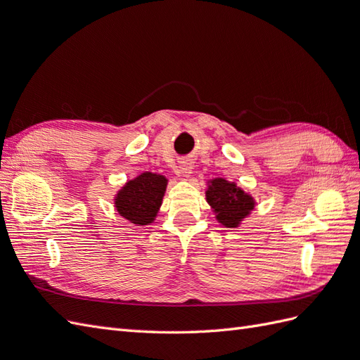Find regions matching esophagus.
I'll list each match as a JSON object with an SVG mask.
<instances>
[{"label": "esophagus", "instance_id": "1", "mask_svg": "<svg viewBox=\"0 0 360 360\" xmlns=\"http://www.w3.org/2000/svg\"><path fill=\"white\" fill-rule=\"evenodd\" d=\"M192 169H193V167H192V163L189 160H181L180 162L179 172L181 174L183 177H189L191 174H192Z\"/></svg>", "mask_w": 360, "mask_h": 360}]
</instances>
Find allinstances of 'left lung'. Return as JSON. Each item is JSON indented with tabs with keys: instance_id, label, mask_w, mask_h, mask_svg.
<instances>
[{
	"instance_id": "left-lung-1",
	"label": "left lung",
	"mask_w": 360,
	"mask_h": 360,
	"mask_svg": "<svg viewBox=\"0 0 360 360\" xmlns=\"http://www.w3.org/2000/svg\"><path fill=\"white\" fill-rule=\"evenodd\" d=\"M205 200L213 209L216 219L224 226L236 228L254 210L255 201L234 181L225 179L210 180L205 191Z\"/></svg>"
}]
</instances>
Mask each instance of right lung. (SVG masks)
I'll list each match as a JSON object with an SVG mask.
<instances>
[{
    "label": "right lung",
    "mask_w": 360,
    "mask_h": 360,
    "mask_svg": "<svg viewBox=\"0 0 360 360\" xmlns=\"http://www.w3.org/2000/svg\"><path fill=\"white\" fill-rule=\"evenodd\" d=\"M168 180L153 172H143L129 180L115 195V209L120 216L138 226L148 225L158 216Z\"/></svg>",
    "instance_id": "1"
}]
</instances>
